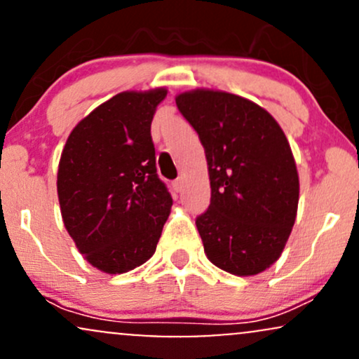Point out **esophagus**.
<instances>
[{
  "instance_id": "1",
  "label": "esophagus",
  "mask_w": 359,
  "mask_h": 359,
  "mask_svg": "<svg viewBox=\"0 0 359 359\" xmlns=\"http://www.w3.org/2000/svg\"><path fill=\"white\" fill-rule=\"evenodd\" d=\"M182 179H177V180H174V182H172V187L175 189V192H180L182 191Z\"/></svg>"
}]
</instances>
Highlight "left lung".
Segmentation results:
<instances>
[{"label": "left lung", "mask_w": 359, "mask_h": 359, "mask_svg": "<svg viewBox=\"0 0 359 359\" xmlns=\"http://www.w3.org/2000/svg\"><path fill=\"white\" fill-rule=\"evenodd\" d=\"M175 102L208 158L211 204L196 219L205 257L233 275L262 273L297 216L299 174L285 133L269 111L224 90H189Z\"/></svg>", "instance_id": "left-lung-1"}]
</instances>
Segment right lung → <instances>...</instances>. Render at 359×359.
Returning a JSON list of instances; mask_svg holds the SVG:
<instances>
[{
    "instance_id": "obj_1",
    "label": "right lung",
    "mask_w": 359,
    "mask_h": 359,
    "mask_svg": "<svg viewBox=\"0 0 359 359\" xmlns=\"http://www.w3.org/2000/svg\"><path fill=\"white\" fill-rule=\"evenodd\" d=\"M167 96L125 90L77 123L62 150L57 194L77 250L104 273H125L155 253L172 208L158 179L151 119Z\"/></svg>"
}]
</instances>
